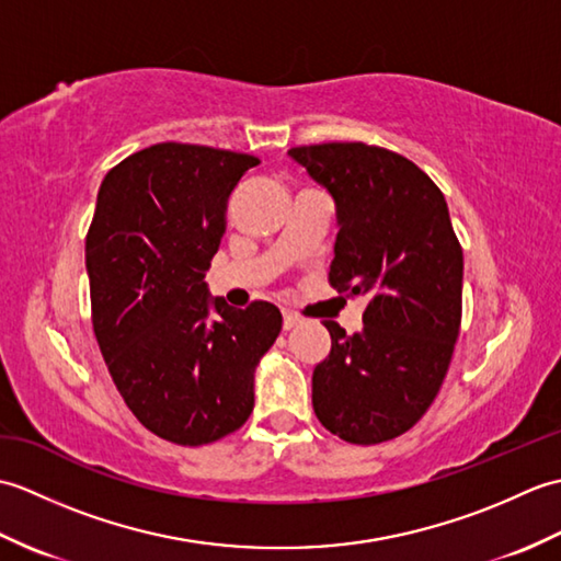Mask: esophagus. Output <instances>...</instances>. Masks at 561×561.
<instances>
[{"mask_svg": "<svg viewBox=\"0 0 561 561\" xmlns=\"http://www.w3.org/2000/svg\"><path fill=\"white\" fill-rule=\"evenodd\" d=\"M282 316H284V330H291V328H296V325L301 323V318L296 316V313H291V311H284Z\"/></svg>", "mask_w": 561, "mask_h": 561, "instance_id": "obj_1", "label": "esophagus"}]
</instances>
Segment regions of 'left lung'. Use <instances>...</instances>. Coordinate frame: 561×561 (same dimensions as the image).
I'll use <instances>...</instances> for the list:
<instances>
[{
    "label": "left lung",
    "mask_w": 561,
    "mask_h": 561,
    "mask_svg": "<svg viewBox=\"0 0 561 561\" xmlns=\"http://www.w3.org/2000/svg\"><path fill=\"white\" fill-rule=\"evenodd\" d=\"M335 199L332 289L364 299V328L325 320L332 347L313 368V410L328 432L371 446L408 432L444 383L462 316V248L448 205L422 169L364 141L294 147Z\"/></svg>",
    "instance_id": "8db88e82"
}]
</instances>
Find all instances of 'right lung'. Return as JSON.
<instances>
[{"label": "right lung", "instance_id": "add662e5", "mask_svg": "<svg viewBox=\"0 0 561 561\" xmlns=\"http://www.w3.org/2000/svg\"><path fill=\"white\" fill-rule=\"evenodd\" d=\"M248 153L153 145L103 178L87 233L91 318L127 408L178 446L245 424L255 368L282 330L267 301L245 311L209 296L205 274Z\"/></svg>", "mask_w": 561, "mask_h": 561}]
</instances>
